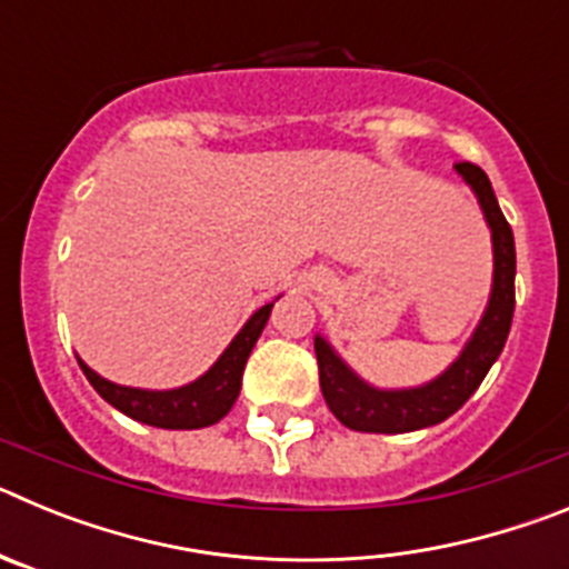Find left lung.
Instances as JSON below:
<instances>
[{
    "mask_svg": "<svg viewBox=\"0 0 569 569\" xmlns=\"http://www.w3.org/2000/svg\"><path fill=\"white\" fill-rule=\"evenodd\" d=\"M456 173L470 184L485 213L492 239V288L485 316L479 319L459 359L445 373L419 387L381 390L361 379L353 367L336 353L325 336H316V359H319L321 396L330 413L350 430L359 433H410L421 427H433L450 416L476 393L485 381L492 361L505 350L507 333L516 310V241L492 193V184L479 164L459 162Z\"/></svg>",
    "mask_w": 569,
    "mask_h": 569,
    "instance_id": "1",
    "label": "left lung"
}]
</instances>
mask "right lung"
<instances>
[{
  "mask_svg": "<svg viewBox=\"0 0 569 569\" xmlns=\"http://www.w3.org/2000/svg\"><path fill=\"white\" fill-rule=\"evenodd\" d=\"M270 310H273V301L256 310L244 321V328L233 336V341L224 347V353L213 361L208 373H202L190 385L173 387V390L124 387L102 379L82 359H79V367L84 370L90 385L97 387V393L108 405H113L119 413L142 421V425L162 427V430H199V427H210L224 419L230 413V407L236 405V399H239L241 373H244L250 350H253L261 330L268 325Z\"/></svg>",
  "mask_w": 569,
  "mask_h": 569,
  "instance_id": "add662e5",
  "label": "right lung"
}]
</instances>
